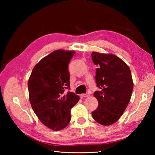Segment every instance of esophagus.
<instances>
[{
	"label": "esophagus",
	"instance_id": "esophagus-1",
	"mask_svg": "<svg viewBox=\"0 0 155 155\" xmlns=\"http://www.w3.org/2000/svg\"><path fill=\"white\" fill-rule=\"evenodd\" d=\"M88 95L87 94H81V98H86V97H88Z\"/></svg>",
	"mask_w": 155,
	"mask_h": 155
}]
</instances>
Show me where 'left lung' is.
<instances>
[{"label": "left lung", "mask_w": 155, "mask_h": 155, "mask_svg": "<svg viewBox=\"0 0 155 155\" xmlns=\"http://www.w3.org/2000/svg\"><path fill=\"white\" fill-rule=\"evenodd\" d=\"M94 64L98 66L96 82L100 91L94 93L98 108L92 112L95 121L109 126L119 119L130 100L133 81L128 66L113 54L93 52Z\"/></svg>", "instance_id": "left-lung-1"}]
</instances>
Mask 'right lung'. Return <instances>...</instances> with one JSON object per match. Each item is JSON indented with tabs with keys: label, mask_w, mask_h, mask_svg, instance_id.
<instances>
[{
	"label": "right lung",
	"mask_w": 155,
	"mask_h": 155,
	"mask_svg": "<svg viewBox=\"0 0 155 155\" xmlns=\"http://www.w3.org/2000/svg\"><path fill=\"white\" fill-rule=\"evenodd\" d=\"M74 51L56 50L42 58L28 81L29 101L38 118L46 127L61 130L71 120V110L80 99L70 87L68 64Z\"/></svg>",
	"instance_id": "1"
}]
</instances>
